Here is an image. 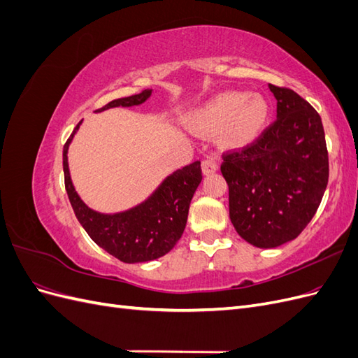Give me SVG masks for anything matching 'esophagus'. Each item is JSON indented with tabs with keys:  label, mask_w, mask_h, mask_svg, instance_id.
<instances>
[{
	"label": "esophagus",
	"mask_w": 358,
	"mask_h": 358,
	"mask_svg": "<svg viewBox=\"0 0 358 358\" xmlns=\"http://www.w3.org/2000/svg\"><path fill=\"white\" fill-rule=\"evenodd\" d=\"M201 169H203V175H212V173H215L216 170H218V164H216V161L212 159V158H208L203 161L201 164Z\"/></svg>",
	"instance_id": "obj_1"
}]
</instances>
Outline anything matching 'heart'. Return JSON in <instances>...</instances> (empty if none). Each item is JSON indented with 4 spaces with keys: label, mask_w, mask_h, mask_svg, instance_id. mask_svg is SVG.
<instances>
[{
    "label": "heart",
    "mask_w": 358,
    "mask_h": 358,
    "mask_svg": "<svg viewBox=\"0 0 358 358\" xmlns=\"http://www.w3.org/2000/svg\"><path fill=\"white\" fill-rule=\"evenodd\" d=\"M268 119V104L259 95L229 91L216 95L192 115V125L201 134L222 131L220 145L227 150H242L262 136Z\"/></svg>",
    "instance_id": "b5f03b06"
}]
</instances>
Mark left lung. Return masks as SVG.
<instances>
[{
	"mask_svg": "<svg viewBox=\"0 0 358 358\" xmlns=\"http://www.w3.org/2000/svg\"><path fill=\"white\" fill-rule=\"evenodd\" d=\"M276 121L239 154L224 157L230 220L257 248L294 241L315 215L329 182L321 117L299 94L268 85Z\"/></svg>",
	"mask_w": 358,
	"mask_h": 358,
	"instance_id": "obj_1",
	"label": "left lung"
}]
</instances>
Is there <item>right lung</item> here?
Returning <instances> with one entry per match:
<instances>
[{
  "mask_svg": "<svg viewBox=\"0 0 358 358\" xmlns=\"http://www.w3.org/2000/svg\"><path fill=\"white\" fill-rule=\"evenodd\" d=\"M150 95L152 90H145L140 94L113 100L99 112L113 107L140 106L149 100ZM80 125L82 121L76 125L64 145L62 164L69 199L85 231L106 252L129 264L152 262L170 252L185 230L189 204L201 182L200 161L170 173L145 201L134 208L116 213H101L91 209L80 199L70 176L69 148Z\"/></svg>",
  "mask_w": 358,
  "mask_h": 358,
  "instance_id": "1",
  "label": "right lung"
}]
</instances>
